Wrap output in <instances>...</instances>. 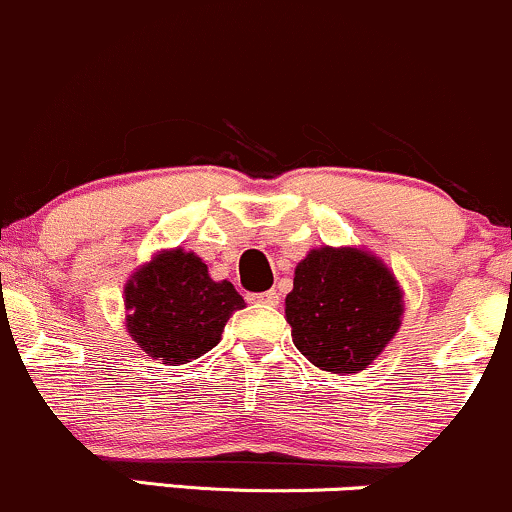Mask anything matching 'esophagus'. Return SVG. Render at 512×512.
I'll use <instances>...</instances> for the list:
<instances>
[{
	"label": "esophagus",
	"mask_w": 512,
	"mask_h": 512,
	"mask_svg": "<svg viewBox=\"0 0 512 512\" xmlns=\"http://www.w3.org/2000/svg\"><path fill=\"white\" fill-rule=\"evenodd\" d=\"M249 300L256 302V305H273V307H276L280 298H278L276 290H266V293H254V295H249Z\"/></svg>",
	"instance_id": "esophagus-1"
}]
</instances>
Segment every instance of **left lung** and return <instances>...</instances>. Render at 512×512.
<instances>
[{"label": "left lung", "mask_w": 512, "mask_h": 512, "mask_svg": "<svg viewBox=\"0 0 512 512\" xmlns=\"http://www.w3.org/2000/svg\"><path fill=\"white\" fill-rule=\"evenodd\" d=\"M400 315L403 293L393 273L359 249H312L285 298L293 344L334 373L364 371L395 337Z\"/></svg>", "instance_id": "1"}]
</instances>
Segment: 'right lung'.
Wrapping results in <instances>:
<instances>
[{
	"label": "right lung",
	"instance_id": "right-lung-1",
	"mask_svg": "<svg viewBox=\"0 0 512 512\" xmlns=\"http://www.w3.org/2000/svg\"><path fill=\"white\" fill-rule=\"evenodd\" d=\"M126 327L151 359L188 364L219 344L222 329L244 298L229 280L214 283L202 258L163 251L126 283Z\"/></svg>",
	"mask_w": 512,
	"mask_h": 512
}]
</instances>
